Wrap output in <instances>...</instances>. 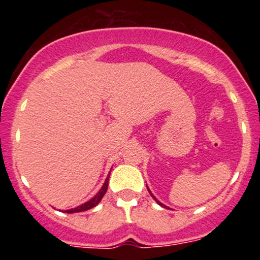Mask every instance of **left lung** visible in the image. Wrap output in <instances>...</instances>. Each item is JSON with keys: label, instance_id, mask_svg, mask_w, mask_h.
Returning <instances> with one entry per match:
<instances>
[{"label": "left lung", "instance_id": "1", "mask_svg": "<svg viewBox=\"0 0 260 260\" xmlns=\"http://www.w3.org/2000/svg\"><path fill=\"white\" fill-rule=\"evenodd\" d=\"M147 188H148V187H147ZM148 190H149V193H150V196H151V197H153V198L155 199V202H156V203H157V204H159V205H161V207H165V205H164V204H162V203H160L159 201H157V199H156V198H155V197H154L153 194H151V192H150V189H149V188H148Z\"/></svg>", "mask_w": 260, "mask_h": 260}]
</instances>
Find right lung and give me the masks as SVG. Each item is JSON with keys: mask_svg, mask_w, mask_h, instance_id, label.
I'll return each instance as SVG.
<instances>
[{"mask_svg": "<svg viewBox=\"0 0 260 260\" xmlns=\"http://www.w3.org/2000/svg\"><path fill=\"white\" fill-rule=\"evenodd\" d=\"M109 177H110V175L107 176V178L105 180V183L103 184L101 189L96 193V194L92 197L90 201L85 202L84 204L79 205V207H77V208H74V209H70V210H64V213H68V214L80 213V211H85V210H89V209L96 207V205L100 203L101 199H103V197L105 196V193H106V190H107V186H109Z\"/></svg>", "mask_w": 260, "mask_h": 260, "instance_id": "obj_1", "label": "right lung"}]
</instances>
